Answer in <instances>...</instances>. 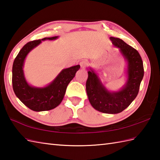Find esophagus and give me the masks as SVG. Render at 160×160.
Here are the masks:
<instances>
[{"instance_id":"obj_1","label":"esophagus","mask_w":160,"mask_h":160,"mask_svg":"<svg viewBox=\"0 0 160 160\" xmlns=\"http://www.w3.org/2000/svg\"><path fill=\"white\" fill-rule=\"evenodd\" d=\"M88 64V62L87 60H82L80 62V65L81 68H85Z\"/></svg>"}]
</instances>
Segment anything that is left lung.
<instances>
[{
    "mask_svg": "<svg viewBox=\"0 0 160 160\" xmlns=\"http://www.w3.org/2000/svg\"><path fill=\"white\" fill-rule=\"evenodd\" d=\"M113 45L120 48L127 58L128 79L120 91L110 92L100 82L93 71L88 72L86 89L92 106L99 112L108 114L121 112L131 104L138 93L144 76L143 62L138 52L119 38H110Z\"/></svg>",
    "mask_w": 160,
    "mask_h": 160,
    "instance_id": "1",
    "label": "left lung"
}]
</instances>
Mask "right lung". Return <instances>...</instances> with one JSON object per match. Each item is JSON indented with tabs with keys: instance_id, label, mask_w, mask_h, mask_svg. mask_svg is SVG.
Returning <instances> with one entry per match:
<instances>
[{
	"instance_id": "obj_1",
	"label": "right lung",
	"mask_w": 160,
	"mask_h": 160,
	"mask_svg": "<svg viewBox=\"0 0 160 160\" xmlns=\"http://www.w3.org/2000/svg\"><path fill=\"white\" fill-rule=\"evenodd\" d=\"M57 37L45 38L42 40H53ZM41 39L28 42L22 48L15 58L12 68V84L15 94L28 108L36 112L54 108L64 98L67 87L80 68L79 65L63 69L50 85L44 88H35L28 85L24 77V61L27 54L38 46Z\"/></svg>"
}]
</instances>
